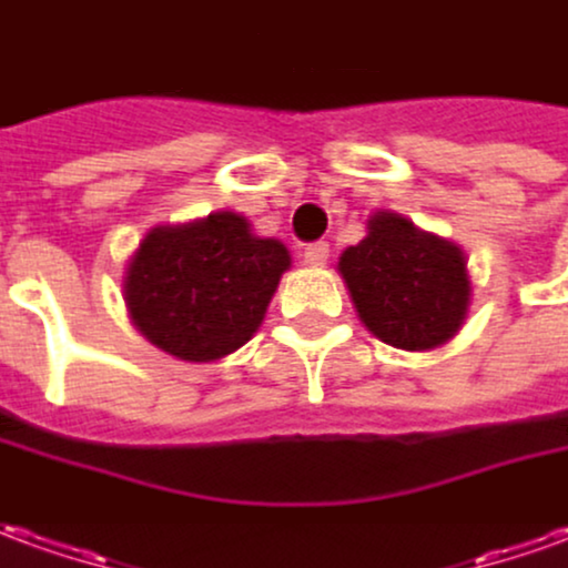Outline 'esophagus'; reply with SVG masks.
Returning <instances> with one entry per match:
<instances>
[{"label": "esophagus", "instance_id": "obj_1", "mask_svg": "<svg viewBox=\"0 0 568 568\" xmlns=\"http://www.w3.org/2000/svg\"><path fill=\"white\" fill-rule=\"evenodd\" d=\"M304 261L311 264V267H323L325 261H328V243H311L304 248Z\"/></svg>", "mask_w": 568, "mask_h": 568}]
</instances>
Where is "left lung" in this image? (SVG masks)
Returning a JSON list of instances; mask_svg holds the SVG:
<instances>
[{
  "mask_svg": "<svg viewBox=\"0 0 568 568\" xmlns=\"http://www.w3.org/2000/svg\"><path fill=\"white\" fill-rule=\"evenodd\" d=\"M366 230V240L338 257L359 320L390 347L430 351L446 344L470 304L462 248L394 212H375Z\"/></svg>",
  "mask_w": 568,
  "mask_h": 568,
  "instance_id": "obj_1",
  "label": "left lung"
}]
</instances>
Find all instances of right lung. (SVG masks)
Instances as JSON below:
<instances>
[{"instance_id": "obj_1", "label": "right lung", "mask_w": 568, "mask_h": 568, "mask_svg": "<svg viewBox=\"0 0 568 568\" xmlns=\"http://www.w3.org/2000/svg\"><path fill=\"white\" fill-rule=\"evenodd\" d=\"M292 257L233 212L153 227L122 280L132 323L187 363L221 359L257 332Z\"/></svg>"}]
</instances>
